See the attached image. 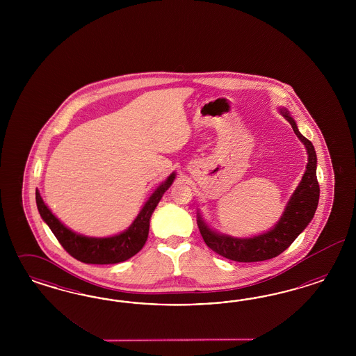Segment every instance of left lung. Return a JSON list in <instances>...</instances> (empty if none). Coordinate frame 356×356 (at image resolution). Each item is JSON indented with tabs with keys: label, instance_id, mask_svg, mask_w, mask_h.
<instances>
[{
	"label": "left lung",
	"instance_id": "left-lung-1",
	"mask_svg": "<svg viewBox=\"0 0 356 356\" xmlns=\"http://www.w3.org/2000/svg\"><path fill=\"white\" fill-rule=\"evenodd\" d=\"M280 112L291 124L295 134L307 149V170L280 220L265 234L244 238L222 235L207 226L200 213L197 214V225L206 245L222 257L237 262H257L274 259L291 245L293 240L309 225L316 213L320 198V185L316 175V151L312 142L307 140L298 129L295 120L290 116V112L286 108H280Z\"/></svg>",
	"mask_w": 356,
	"mask_h": 356
}]
</instances>
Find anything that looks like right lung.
<instances>
[{
  "label": "right lung",
  "instance_id": "add662e5",
  "mask_svg": "<svg viewBox=\"0 0 356 356\" xmlns=\"http://www.w3.org/2000/svg\"><path fill=\"white\" fill-rule=\"evenodd\" d=\"M175 176V172L171 173L167 180L154 191V193L151 194L150 198L146 201L140 214L134 219L129 228L115 236L88 237L73 232L52 214L48 206L44 204L43 198L38 189L36 205L44 222L49 226L58 243L70 256L85 264H119L137 254L145 245L149 236L151 216L159 204L163 194L172 185Z\"/></svg>",
  "mask_w": 356,
  "mask_h": 356
}]
</instances>
